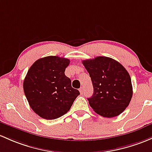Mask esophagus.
Listing matches in <instances>:
<instances>
[{"instance_id":"obj_1","label":"esophagus","mask_w":152,"mask_h":152,"mask_svg":"<svg viewBox=\"0 0 152 152\" xmlns=\"http://www.w3.org/2000/svg\"><path fill=\"white\" fill-rule=\"evenodd\" d=\"M79 92H80L81 94L84 93V89H83V87H81V88L79 89Z\"/></svg>"}]
</instances>
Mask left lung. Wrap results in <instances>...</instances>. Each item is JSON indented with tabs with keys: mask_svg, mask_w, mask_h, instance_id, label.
Segmentation results:
<instances>
[{
	"mask_svg": "<svg viewBox=\"0 0 152 152\" xmlns=\"http://www.w3.org/2000/svg\"><path fill=\"white\" fill-rule=\"evenodd\" d=\"M91 77L93 95L87 100L95 113L114 117L128 106L132 96L130 74L122 64L112 58L97 57L82 61Z\"/></svg>",
	"mask_w": 152,
	"mask_h": 152,
	"instance_id": "obj_1",
	"label": "left lung"
}]
</instances>
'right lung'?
<instances>
[{
    "label": "right lung",
    "instance_id": "obj_1",
    "mask_svg": "<svg viewBox=\"0 0 152 152\" xmlns=\"http://www.w3.org/2000/svg\"><path fill=\"white\" fill-rule=\"evenodd\" d=\"M70 60L58 56L38 59L32 65L23 82L25 95L33 111L45 119L66 114L79 95L65 75Z\"/></svg>",
    "mask_w": 152,
    "mask_h": 152
}]
</instances>
